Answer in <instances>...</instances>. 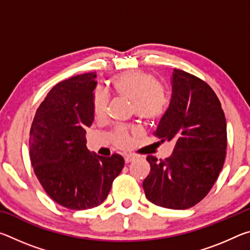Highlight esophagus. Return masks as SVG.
I'll return each instance as SVG.
<instances>
[{"label":"esophagus","mask_w":250,"mask_h":250,"mask_svg":"<svg viewBox=\"0 0 250 250\" xmlns=\"http://www.w3.org/2000/svg\"><path fill=\"white\" fill-rule=\"evenodd\" d=\"M135 158L133 155H125V163H130V162H132V161L134 160Z\"/></svg>","instance_id":"1"}]
</instances>
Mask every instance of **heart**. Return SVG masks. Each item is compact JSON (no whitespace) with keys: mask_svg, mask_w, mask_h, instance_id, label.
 I'll use <instances>...</instances> for the list:
<instances>
[{"mask_svg":"<svg viewBox=\"0 0 250 250\" xmlns=\"http://www.w3.org/2000/svg\"><path fill=\"white\" fill-rule=\"evenodd\" d=\"M111 88L119 98L129 101L133 115L146 124L158 121L163 117L168 105L166 88L158 83V78L146 71H125L113 77ZM108 98L104 92L96 90L92 100L94 115L103 119L107 112ZM111 139L118 147L125 149L130 143V131L118 128L111 133Z\"/></svg>","mask_w":250,"mask_h":250,"instance_id":"b5f03b06","label":"heart"}]
</instances>
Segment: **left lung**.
Here are the masks:
<instances>
[{
	"label": "left lung",
	"mask_w": 250,
	"mask_h": 250,
	"mask_svg": "<svg viewBox=\"0 0 250 250\" xmlns=\"http://www.w3.org/2000/svg\"><path fill=\"white\" fill-rule=\"evenodd\" d=\"M171 82L170 105L154 134L175 146L166 160L146 156L151 171L142 186L153 204L186 209L208 194L222 171L226 119L216 94L202 79L174 69Z\"/></svg>",
	"instance_id": "1"
}]
</instances>
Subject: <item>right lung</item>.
Wrapping results in <instances>:
<instances>
[{"label": "right lung", "mask_w": 250, "mask_h": 250, "mask_svg": "<svg viewBox=\"0 0 250 250\" xmlns=\"http://www.w3.org/2000/svg\"><path fill=\"white\" fill-rule=\"evenodd\" d=\"M96 73L54 86L37 109L29 133L31 163L45 192L69 209L100 205L125 167L120 154L97 155L86 146L94 121Z\"/></svg>", "instance_id": "1"}]
</instances>
